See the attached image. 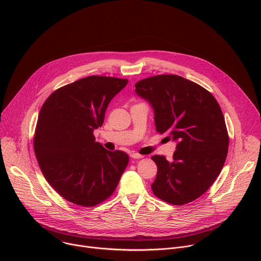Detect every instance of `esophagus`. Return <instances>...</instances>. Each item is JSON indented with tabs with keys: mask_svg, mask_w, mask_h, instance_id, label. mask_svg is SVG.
<instances>
[{
	"mask_svg": "<svg viewBox=\"0 0 261 261\" xmlns=\"http://www.w3.org/2000/svg\"><path fill=\"white\" fill-rule=\"evenodd\" d=\"M130 156H131L133 159H141V158H143V156L140 155V154H138V153H132Z\"/></svg>",
	"mask_w": 261,
	"mask_h": 261,
	"instance_id": "esophagus-1",
	"label": "esophagus"
}]
</instances>
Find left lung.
I'll return each mask as SVG.
<instances>
[{
    "label": "left lung",
    "mask_w": 261,
    "mask_h": 261,
    "mask_svg": "<svg viewBox=\"0 0 261 261\" xmlns=\"http://www.w3.org/2000/svg\"><path fill=\"white\" fill-rule=\"evenodd\" d=\"M135 92L152 105L157 132L177 141L172 161L152 157L158 167L153 193L174 205L197 199L227 157L229 137L219 103L201 86L173 74L141 80Z\"/></svg>",
    "instance_id": "1"
}]
</instances>
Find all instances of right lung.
I'll use <instances>...</instances> for the list:
<instances>
[{"mask_svg": "<svg viewBox=\"0 0 261 261\" xmlns=\"http://www.w3.org/2000/svg\"><path fill=\"white\" fill-rule=\"evenodd\" d=\"M128 80L88 76L56 90L37 121L34 151L51 187L66 200L95 206L113 194L129 156L95 141L109 102Z\"/></svg>", "mask_w": 261, "mask_h": 261, "instance_id": "add662e5", "label": "right lung"}]
</instances>
